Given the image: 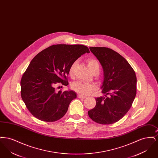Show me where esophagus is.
<instances>
[{"instance_id":"obj_1","label":"esophagus","mask_w":158,"mask_h":158,"mask_svg":"<svg viewBox=\"0 0 158 158\" xmlns=\"http://www.w3.org/2000/svg\"><path fill=\"white\" fill-rule=\"evenodd\" d=\"M77 98L85 99V98H86V96H84V95H81V94H78V95H77Z\"/></svg>"}]
</instances>
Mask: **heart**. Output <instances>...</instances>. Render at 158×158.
I'll return each instance as SVG.
<instances>
[{
	"label": "heart",
	"mask_w": 158,
	"mask_h": 158,
	"mask_svg": "<svg viewBox=\"0 0 158 158\" xmlns=\"http://www.w3.org/2000/svg\"><path fill=\"white\" fill-rule=\"evenodd\" d=\"M88 66L92 72H94L95 70L99 69V65L98 61L94 59H89L87 60ZM76 65V61H75L72 64L69 69V74L72 76L74 73V70ZM72 88L73 90L76 92L82 94L83 95H88L92 92V91L95 89V87L94 85H92L88 83L82 82H75L72 84Z\"/></svg>",
	"instance_id": "heart-1"
}]
</instances>
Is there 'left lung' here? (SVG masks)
Returning a JSON list of instances; mask_svg holds the SVG:
<instances>
[{
    "label": "left lung",
    "instance_id": "1",
    "mask_svg": "<svg viewBox=\"0 0 158 158\" xmlns=\"http://www.w3.org/2000/svg\"><path fill=\"white\" fill-rule=\"evenodd\" d=\"M104 70L101 86L105 97L95 98L89 117L101 124H111L127 113L136 95L137 78L130 64L119 53L106 47H89Z\"/></svg>",
    "mask_w": 158,
    "mask_h": 158
}]
</instances>
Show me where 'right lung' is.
<instances>
[{
    "label": "right lung",
    "mask_w": 158,
    "mask_h": 158,
    "mask_svg": "<svg viewBox=\"0 0 158 158\" xmlns=\"http://www.w3.org/2000/svg\"><path fill=\"white\" fill-rule=\"evenodd\" d=\"M89 48L83 45L50 46L31 61L21 81L23 101L38 120L53 122L62 118L71 101L76 98L73 90L56 92L58 83L67 86L69 69Z\"/></svg>",
    "instance_id": "add662e5"
}]
</instances>
